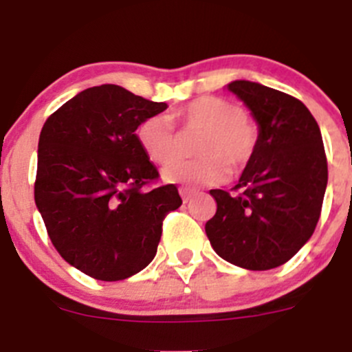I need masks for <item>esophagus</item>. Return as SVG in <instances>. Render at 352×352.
<instances>
[{
  "label": "esophagus",
  "instance_id": "34e87169",
  "mask_svg": "<svg viewBox=\"0 0 352 352\" xmlns=\"http://www.w3.org/2000/svg\"><path fill=\"white\" fill-rule=\"evenodd\" d=\"M179 192H180V196H182V201L184 202H189L190 197L194 196V190L189 189V187H180Z\"/></svg>",
  "mask_w": 352,
  "mask_h": 352
}]
</instances>
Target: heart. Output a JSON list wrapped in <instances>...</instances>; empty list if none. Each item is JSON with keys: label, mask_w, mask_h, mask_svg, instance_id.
Segmentation results:
<instances>
[{"label": "heart", "mask_w": 352, "mask_h": 352, "mask_svg": "<svg viewBox=\"0 0 352 352\" xmlns=\"http://www.w3.org/2000/svg\"><path fill=\"white\" fill-rule=\"evenodd\" d=\"M187 131H202L196 160H170L177 155L175 126L168 116H150L138 127V141L153 163H166L163 179L187 187L216 186L230 177V166L242 170L254 158L258 127L235 102L199 97L172 113Z\"/></svg>", "instance_id": "1"}]
</instances>
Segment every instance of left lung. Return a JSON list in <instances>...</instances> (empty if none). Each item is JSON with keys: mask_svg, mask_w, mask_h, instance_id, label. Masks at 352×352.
Returning a JSON list of instances; mask_svg holds the SVG:
<instances>
[{"mask_svg": "<svg viewBox=\"0 0 352 352\" xmlns=\"http://www.w3.org/2000/svg\"><path fill=\"white\" fill-rule=\"evenodd\" d=\"M228 90L252 110L258 144L235 194L209 190L218 208L206 235L230 264L267 271L286 264L314 235L327 156L320 127L303 102L254 81H232Z\"/></svg>", "mask_w": 352, "mask_h": 352, "instance_id": "left-lung-1", "label": "left lung"}]
</instances>
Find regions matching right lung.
Instances as JSON below:
<instances>
[{
    "label": "right lung",
    "mask_w": 352,
    "mask_h": 352,
    "mask_svg": "<svg viewBox=\"0 0 352 352\" xmlns=\"http://www.w3.org/2000/svg\"><path fill=\"white\" fill-rule=\"evenodd\" d=\"M166 107L100 85L67 100L42 127L35 204L59 255L90 278L120 281L143 271L163 219L182 204L173 184L144 189L160 173L134 134Z\"/></svg>",
    "instance_id": "1"
}]
</instances>
